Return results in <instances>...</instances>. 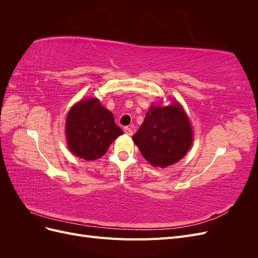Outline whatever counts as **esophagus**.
Returning <instances> with one entry per match:
<instances>
[{
	"label": "esophagus",
	"instance_id": "esophagus-1",
	"mask_svg": "<svg viewBox=\"0 0 258 258\" xmlns=\"http://www.w3.org/2000/svg\"><path fill=\"white\" fill-rule=\"evenodd\" d=\"M123 131H124V134H126V135L129 136V137H131L132 135H134V131H132V129L129 128V127H124Z\"/></svg>",
	"mask_w": 258,
	"mask_h": 258
}]
</instances>
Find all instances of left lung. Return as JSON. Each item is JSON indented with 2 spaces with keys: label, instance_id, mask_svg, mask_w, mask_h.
Segmentation results:
<instances>
[{
  "label": "left lung",
  "instance_id": "obj_1",
  "mask_svg": "<svg viewBox=\"0 0 258 258\" xmlns=\"http://www.w3.org/2000/svg\"><path fill=\"white\" fill-rule=\"evenodd\" d=\"M132 140L154 167L166 168L181 160L190 148L194 136L182 105H152Z\"/></svg>",
  "mask_w": 258,
  "mask_h": 258
}]
</instances>
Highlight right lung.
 Masks as SVG:
<instances>
[{
  "instance_id": "obj_1",
  "label": "right lung",
  "mask_w": 258,
  "mask_h": 258,
  "mask_svg": "<svg viewBox=\"0 0 258 258\" xmlns=\"http://www.w3.org/2000/svg\"><path fill=\"white\" fill-rule=\"evenodd\" d=\"M123 134L114 115L99 99H84L70 110L66 121L68 147L77 157L96 160L106 153L114 140Z\"/></svg>"
}]
</instances>
